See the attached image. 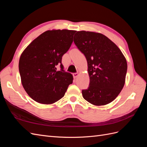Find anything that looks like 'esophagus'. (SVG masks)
<instances>
[{"mask_svg": "<svg viewBox=\"0 0 147 147\" xmlns=\"http://www.w3.org/2000/svg\"><path fill=\"white\" fill-rule=\"evenodd\" d=\"M78 76V73H74V74H73V77H74V79L77 78Z\"/></svg>", "mask_w": 147, "mask_h": 147, "instance_id": "1", "label": "esophagus"}]
</instances>
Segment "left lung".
I'll list each match as a JSON object with an SVG mask.
<instances>
[{"instance_id":"8db88e82","label":"left lung","mask_w":147,"mask_h":147,"mask_svg":"<svg viewBox=\"0 0 147 147\" xmlns=\"http://www.w3.org/2000/svg\"><path fill=\"white\" fill-rule=\"evenodd\" d=\"M74 42L88 63L90 85L83 98L94 105H104L118 96L125 83L127 62L121 51L105 35L78 31Z\"/></svg>"}]
</instances>
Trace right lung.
Returning a JSON list of instances; mask_svg holds the SVG:
<instances>
[{"label": "right lung", "instance_id": "right-lung-1", "mask_svg": "<svg viewBox=\"0 0 147 147\" xmlns=\"http://www.w3.org/2000/svg\"><path fill=\"white\" fill-rule=\"evenodd\" d=\"M76 30H47L31 42L22 53L19 61L21 83L35 101L51 104L63 97L72 75L63 70L62 57L69 50ZM60 64L61 70L55 66Z\"/></svg>", "mask_w": 147, "mask_h": 147}]
</instances>
